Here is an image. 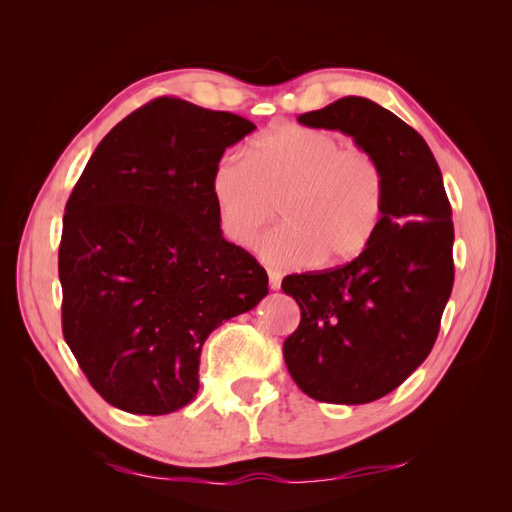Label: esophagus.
Here are the masks:
<instances>
[{"label": "esophagus", "mask_w": 512, "mask_h": 512, "mask_svg": "<svg viewBox=\"0 0 512 512\" xmlns=\"http://www.w3.org/2000/svg\"><path fill=\"white\" fill-rule=\"evenodd\" d=\"M280 284H282L280 273L269 269V288H271V290H280Z\"/></svg>", "instance_id": "esophagus-1"}]
</instances>
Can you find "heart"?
I'll return each instance as SVG.
<instances>
[{"instance_id":"obj_1","label":"heart","mask_w":512,"mask_h":512,"mask_svg":"<svg viewBox=\"0 0 512 512\" xmlns=\"http://www.w3.org/2000/svg\"><path fill=\"white\" fill-rule=\"evenodd\" d=\"M220 230L235 245H252L275 218L282 224L260 245L269 265L292 267L320 259L335 265L363 254L378 235L386 181L363 149H342L327 130L297 123L256 138L247 160L220 158L211 173Z\"/></svg>"}]
</instances>
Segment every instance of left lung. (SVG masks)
I'll return each instance as SVG.
<instances>
[{
    "label": "left lung",
    "mask_w": 512,
    "mask_h": 512,
    "mask_svg": "<svg viewBox=\"0 0 512 512\" xmlns=\"http://www.w3.org/2000/svg\"><path fill=\"white\" fill-rule=\"evenodd\" d=\"M299 123L344 132L371 153L386 203L378 235L348 265L284 277L282 290L301 309L284 359L312 399L369 404L397 389L436 344L455 280L453 211L425 138L380 104L348 96Z\"/></svg>",
    "instance_id": "8db88e82"
}]
</instances>
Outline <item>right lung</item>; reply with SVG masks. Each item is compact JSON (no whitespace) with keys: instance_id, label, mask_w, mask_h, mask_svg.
I'll return each mask as SVG.
<instances>
[{"instance_id":"obj_1","label":"right lung","mask_w":512,"mask_h":512,"mask_svg":"<svg viewBox=\"0 0 512 512\" xmlns=\"http://www.w3.org/2000/svg\"><path fill=\"white\" fill-rule=\"evenodd\" d=\"M256 126L158 98L108 132L64 215L61 329L91 386L132 414H170L198 393L213 329L269 292L267 271L228 243L211 173Z\"/></svg>"}]
</instances>
